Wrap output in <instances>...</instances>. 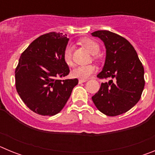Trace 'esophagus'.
<instances>
[{
  "instance_id": "obj_1",
  "label": "esophagus",
  "mask_w": 155,
  "mask_h": 155,
  "mask_svg": "<svg viewBox=\"0 0 155 155\" xmlns=\"http://www.w3.org/2000/svg\"><path fill=\"white\" fill-rule=\"evenodd\" d=\"M87 79H79L78 80V82H79V84H81V83H84V82L87 81Z\"/></svg>"
}]
</instances>
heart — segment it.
Masks as SVG:
<instances>
[{"label":"heart","mask_w":155,"mask_h":155,"mask_svg":"<svg viewBox=\"0 0 155 155\" xmlns=\"http://www.w3.org/2000/svg\"><path fill=\"white\" fill-rule=\"evenodd\" d=\"M81 44L83 45L91 54H93L94 58H96L95 54L99 52L100 46L96 41L89 38H84L80 40ZM63 58L64 62L69 67L73 66V61H72V46L71 45H67L64 48V53H63ZM96 71L95 66L93 64H87V65H81L77 67L76 68L72 71L71 74L75 78H78L81 79H87L94 74Z\"/></svg>","instance_id":"obj_1"}]
</instances>
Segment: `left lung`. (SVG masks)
Here are the masks:
<instances>
[{
	"instance_id": "obj_1",
	"label": "left lung",
	"mask_w": 155,
	"mask_h": 155,
	"mask_svg": "<svg viewBox=\"0 0 155 155\" xmlns=\"http://www.w3.org/2000/svg\"><path fill=\"white\" fill-rule=\"evenodd\" d=\"M104 42L106 49L105 65L97 77L112 78L102 83L91 97L97 109L106 116L125 113L136 105L144 87V70L136 50L121 35L107 30L91 33Z\"/></svg>"
}]
</instances>
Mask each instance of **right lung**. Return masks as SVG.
Listing matches in <instances>:
<instances>
[{
	"mask_svg": "<svg viewBox=\"0 0 155 155\" xmlns=\"http://www.w3.org/2000/svg\"><path fill=\"white\" fill-rule=\"evenodd\" d=\"M69 39L52 31L35 39L21 53L15 69V87L27 107L42 116L61 112L78 80L61 78L70 69L63 53Z\"/></svg>",
	"mask_w": 155,
	"mask_h": 155,
	"instance_id": "add662e5",
	"label": "right lung"
}]
</instances>
